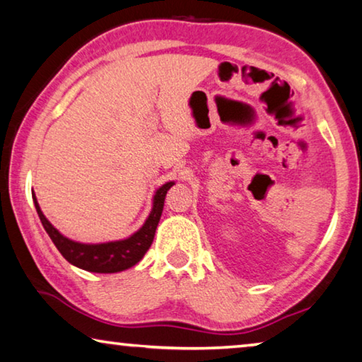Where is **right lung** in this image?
<instances>
[{
    "instance_id": "1",
    "label": "right lung",
    "mask_w": 362,
    "mask_h": 362,
    "mask_svg": "<svg viewBox=\"0 0 362 362\" xmlns=\"http://www.w3.org/2000/svg\"><path fill=\"white\" fill-rule=\"evenodd\" d=\"M173 185L174 182H168L158 189L155 198H153V209L150 212V216L137 233H134V235L131 238H127V240L103 244H81L60 235V233L49 223L45 214L41 212L35 193L33 201L42 226H45L49 238H51L52 243L56 244V247L59 249V252L64 255L65 260H69L71 265L90 273H118L122 272V269H127L136 265L137 262L142 260L146 250L150 249L153 238H155L158 222L163 214L164 198H166L168 189Z\"/></svg>"
}]
</instances>
